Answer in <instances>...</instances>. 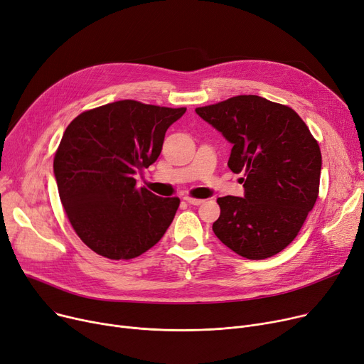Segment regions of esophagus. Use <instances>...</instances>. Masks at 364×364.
Here are the masks:
<instances>
[{"label": "esophagus", "mask_w": 364, "mask_h": 364, "mask_svg": "<svg viewBox=\"0 0 364 364\" xmlns=\"http://www.w3.org/2000/svg\"><path fill=\"white\" fill-rule=\"evenodd\" d=\"M184 200H186L187 203H190V205H195V206H198V205L203 203V200H202V199H196V198H190V196H186V198H184Z\"/></svg>", "instance_id": "34e87169"}]
</instances>
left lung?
Returning <instances> with one entry per match:
<instances>
[{
  "mask_svg": "<svg viewBox=\"0 0 364 364\" xmlns=\"http://www.w3.org/2000/svg\"><path fill=\"white\" fill-rule=\"evenodd\" d=\"M196 113L233 144L228 168L245 174V198L217 199L215 236L247 259L279 254L296 237L318 196L321 153L309 127L294 109L251 94Z\"/></svg>",
  "mask_w": 364,
  "mask_h": 364,
  "instance_id": "1",
  "label": "left lung"
}]
</instances>
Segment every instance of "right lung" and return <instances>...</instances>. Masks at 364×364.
<instances>
[{"label": "right lung", "mask_w": 364, "mask_h": 364, "mask_svg": "<svg viewBox=\"0 0 364 364\" xmlns=\"http://www.w3.org/2000/svg\"><path fill=\"white\" fill-rule=\"evenodd\" d=\"M184 112L119 100L82 112L68 125L54 177L73 230L95 254L131 259L165 235L180 199L137 187L134 176L158 159L166 129Z\"/></svg>", "instance_id": "add662e5"}]
</instances>
